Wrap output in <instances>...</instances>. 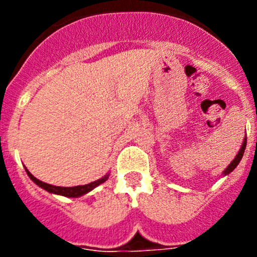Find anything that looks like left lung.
<instances>
[{"label":"left lung","instance_id":"1","mask_svg":"<svg viewBox=\"0 0 257 257\" xmlns=\"http://www.w3.org/2000/svg\"><path fill=\"white\" fill-rule=\"evenodd\" d=\"M246 143H247V139H246V138H244L243 143H242V147H240V149H239V152H238V154H237V156H235L234 160H233L230 163H229V166H228V167H226L225 170H224V172H222V174H224V175L230 174V172L233 171V170H234L235 167H237L238 163H239L240 160H242V157H243L244 149H246Z\"/></svg>","mask_w":257,"mask_h":257}]
</instances>
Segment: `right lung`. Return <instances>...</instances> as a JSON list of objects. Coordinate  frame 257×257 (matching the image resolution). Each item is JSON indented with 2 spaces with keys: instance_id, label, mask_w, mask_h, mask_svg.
Listing matches in <instances>:
<instances>
[{
  "instance_id": "right-lung-1",
  "label": "right lung",
  "mask_w": 257,
  "mask_h": 257,
  "mask_svg": "<svg viewBox=\"0 0 257 257\" xmlns=\"http://www.w3.org/2000/svg\"><path fill=\"white\" fill-rule=\"evenodd\" d=\"M26 171L27 174H28L29 178H31V180L35 184H37L38 187H41L42 189L46 190V192L52 193V194H58V196L69 197V198H77V197H81L83 196V194H87L88 192H91V190L94 189V188H96L97 185H100L104 181H106V179H108L109 176L108 174L105 175V176H103L101 179H99V180H95L90 184H86V185H77V187H55V185H50V184L38 180V179L35 178L27 169Z\"/></svg>"
}]
</instances>
